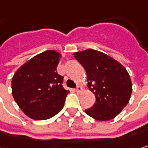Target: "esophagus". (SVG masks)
Segmentation results:
<instances>
[{
  "label": "esophagus",
  "instance_id": "34e87169",
  "mask_svg": "<svg viewBox=\"0 0 148 148\" xmlns=\"http://www.w3.org/2000/svg\"><path fill=\"white\" fill-rule=\"evenodd\" d=\"M82 91H83V88L80 85H79V86L76 88V92L77 93H81Z\"/></svg>",
  "mask_w": 148,
  "mask_h": 148
}]
</instances>
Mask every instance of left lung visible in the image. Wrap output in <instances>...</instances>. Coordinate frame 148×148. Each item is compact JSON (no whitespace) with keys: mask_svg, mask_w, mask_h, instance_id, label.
<instances>
[{"mask_svg":"<svg viewBox=\"0 0 148 148\" xmlns=\"http://www.w3.org/2000/svg\"><path fill=\"white\" fill-rule=\"evenodd\" d=\"M84 68L88 87L96 102L85 112L98 121H108L122 112L131 98L132 85L127 69L111 56L88 49L74 53Z\"/></svg>","mask_w":148,"mask_h":148,"instance_id":"obj_1","label":"left lung"}]
</instances>
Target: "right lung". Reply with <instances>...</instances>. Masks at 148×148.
Masks as SVG:
<instances>
[{"instance_id": "obj_1", "label": "right lung", "mask_w": 148, "mask_h": 148, "mask_svg": "<svg viewBox=\"0 0 148 148\" xmlns=\"http://www.w3.org/2000/svg\"><path fill=\"white\" fill-rule=\"evenodd\" d=\"M61 55L46 50L19 68L11 80L13 98L22 112L34 120L54 117L64 108L69 93L57 73Z\"/></svg>"}]
</instances>
